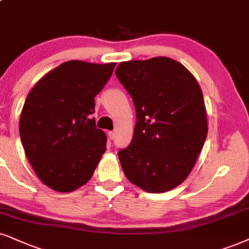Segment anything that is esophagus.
<instances>
[{
  "label": "esophagus",
  "mask_w": 249,
  "mask_h": 249,
  "mask_svg": "<svg viewBox=\"0 0 249 249\" xmlns=\"http://www.w3.org/2000/svg\"><path fill=\"white\" fill-rule=\"evenodd\" d=\"M108 137H109V139H114V137H115V133L112 131H109L108 132Z\"/></svg>",
  "instance_id": "esophagus-1"
}]
</instances>
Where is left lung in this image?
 <instances>
[{
  "mask_svg": "<svg viewBox=\"0 0 249 249\" xmlns=\"http://www.w3.org/2000/svg\"><path fill=\"white\" fill-rule=\"evenodd\" d=\"M116 77L137 115L131 143L118 152L123 171L149 193L172 190L191 174L208 133L199 84L168 57L122 62Z\"/></svg>",
  "mask_w": 249,
  "mask_h": 249,
  "instance_id": "obj_1",
  "label": "left lung"
}]
</instances>
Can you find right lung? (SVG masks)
Wrapping results in <instances>:
<instances>
[{"instance_id":"obj_1","label":"right lung","mask_w":249,"mask_h":249,"mask_svg":"<svg viewBox=\"0 0 249 249\" xmlns=\"http://www.w3.org/2000/svg\"><path fill=\"white\" fill-rule=\"evenodd\" d=\"M116 63H63L37 81L25 100L20 140L41 181L72 192L89 180L107 149L105 132L92 118L94 97L111 77Z\"/></svg>"}]
</instances>
